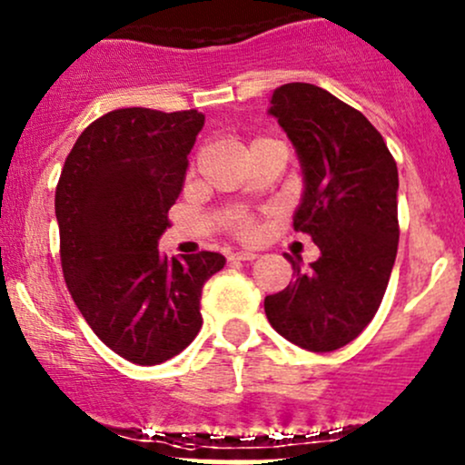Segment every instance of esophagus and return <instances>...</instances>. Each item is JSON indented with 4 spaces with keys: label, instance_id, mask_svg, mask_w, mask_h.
<instances>
[{
    "label": "esophagus",
    "instance_id": "esophagus-1",
    "mask_svg": "<svg viewBox=\"0 0 465 465\" xmlns=\"http://www.w3.org/2000/svg\"><path fill=\"white\" fill-rule=\"evenodd\" d=\"M256 258H258V253H253V252H233V253H229V260H232V262H253Z\"/></svg>",
    "mask_w": 465,
    "mask_h": 465
}]
</instances>
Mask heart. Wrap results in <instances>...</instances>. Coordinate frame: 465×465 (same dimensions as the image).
I'll use <instances>...</instances> for the list:
<instances>
[{"mask_svg": "<svg viewBox=\"0 0 465 465\" xmlns=\"http://www.w3.org/2000/svg\"><path fill=\"white\" fill-rule=\"evenodd\" d=\"M256 141H262V139H256ZM224 227H227L233 236L241 238V241H256L260 233V224L256 221V216L249 212H242V209H236V212L229 213L227 221H224Z\"/></svg>", "mask_w": 465, "mask_h": 465, "instance_id": "obj_1", "label": "heart"}]
</instances>
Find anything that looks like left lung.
<instances>
[{
    "mask_svg": "<svg viewBox=\"0 0 465 465\" xmlns=\"http://www.w3.org/2000/svg\"><path fill=\"white\" fill-rule=\"evenodd\" d=\"M269 112L302 161L293 229L320 258L302 272L287 256L295 280L264 298V313L282 338L331 353L369 326L389 287L400 242L397 163L360 110L313 84L280 85Z\"/></svg>",
    "mask_w": 465,
    "mask_h": 465,
    "instance_id": "8db88e82",
    "label": "left lung"
}]
</instances>
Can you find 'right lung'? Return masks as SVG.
<instances>
[{
    "instance_id": "add662e5",
    "label": "right lung",
    "mask_w": 465,
    "mask_h": 465,
    "mask_svg": "<svg viewBox=\"0 0 465 465\" xmlns=\"http://www.w3.org/2000/svg\"><path fill=\"white\" fill-rule=\"evenodd\" d=\"M198 110L121 108L81 132L61 170L54 212L65 284L94 335L116 355L154 366L203 326L201 293L224 256L161 258L196 134Z\"/></svg>"
}]
</instances>
